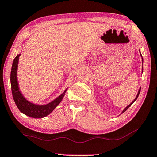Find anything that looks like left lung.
<instances>
[{
	"instance_id": "left-lung-1",
	"label": "left lung",
	"mask_w": 157,
	"mask_h": 157,
	"mask_svg": "<svg viewBox=\"0 0 157 157\" xmlns=\"http://www.w3.org/2000/svg\"><path fill=\"white\" fill-rule=\"evenodd\" d=\"M140 54H141V52H140ZM141 56H142V55H141ZM140 90H141V88H140V90H139V92H138V93H137V94H136V98H135V99H134V101H132V102L131 103V104H129V105H128L127 106V107H125L124 108V109L123 110V111H122V114L123 113V112H124L125 111H126V110H127V109H128V108H129V107H130V106H131L132 105V104H133L134 102V101H136V99H137V98H138V96H139V94H140Z\"/></svg>"
}]
</instances>
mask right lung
<instances>
[{
  "label": "right lung",
  "instance_id": "right-lung-1",
  "mask_svg": "<svg viewBox=\"0 0 157 157\" xmlns=\"http://www.w3.org/2000/svg\"><path fill=\"white\" fill-rule=\"evenodd\" d=\"M20 56H21V54L17 55L16 57H15L12 65L11 72H10V84H11L13 100H14L15 105L22 113L33 118H43L51 113L55 109V108L61 102L67 88L58 98L55 99L53 101H50L47 105H39L30 102L24 98L19 90L18 82H17V70Z\"/></svg>",
  "mask_w": 157,
  "mask_h": 157
}]
</instances>
